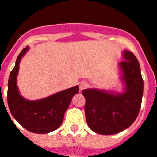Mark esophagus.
Returning a JSON list of instances; mask_svg holds the SVG:
<instances>
[{
	"instance_id": "1",
	"label": "esophagus",
	"mask_w": 157,
	"mask_h": 157,
	"mask_svg": "<svg viewBox=\"0 0 157 157\" xmlns=\"http://www.w3.org/2000/svg\"><path fill=\"white\" fill-rule=\"evenodd\" d=\"M88 83L86 82H79V90H85L88 87Z\"/></svg>"
}]
</instances>
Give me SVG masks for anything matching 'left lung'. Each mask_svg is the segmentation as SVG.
<instances>
[{"label":"left lung","mask_w":157,"mask_h":157,"mask_svg":"<svg viewBox=\"0 0 157 157\" xmlns=\"http://www.w3.org/2000/svg\"><path fill=\"white\" fill-rule=\"evenodd\" d=\"M126 60L119 63L124 92L121 94L83 90L86 98L85 113L88 127L100 134L120 133L132 125L138 117L143 95V79L140 64L133 52H123Z\"/></svg>","instance_id":"obj_1"}]
</instances>
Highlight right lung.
Listing matches in <instances>:
<instances>
[{
    "mask_svg": "<svg viewBox=\"0 0 157 157\" xmlns=\"http://www.w3.org/2000/svg\"><path fill=\"white\" fill-rule=\"evenodd\" d=\"M29 50L26 47L19 54L16 65L11 71L8 83V105L12 116L27 130L37 134H47L59 128L64 113L78 86L67 89L56 94L37 101H28L19 94L17 82L19 63Z\"/></svg>",
    "mask_w": 157,
    "mask_h": 157,
    "instance_id": "right-lung-1",
    "label": "right lung"
}]
</instances>
